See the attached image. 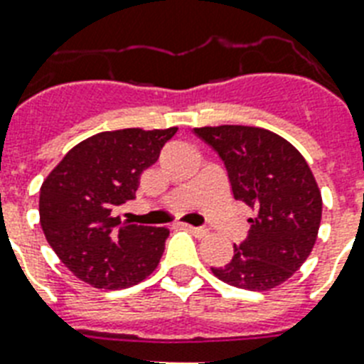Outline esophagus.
Masks as SVG:
<instances>
[{"label":"esophagus","mask_w":364,"mask_h":364,"mask_svg":"<svg viewBox=\"0 0 364 364\" xmlns=\"http://www.w3.org/2000/svg\"><path fill=\"white\" fill-rule=\"evenodd\" d=\"M183 228H187L188 232L194 234L196 238H204L205 234H208V228H202V227H193V225H183Z\"/></svg>","instance_id":"1"}]
</instances>
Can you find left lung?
Masks as SVG:
<instances>
[{"mask_svg":"<svg viewBox=\"0 0 364 364\" xmlns=\"http://www.w3.org/2000/svg\"><path fill=\"white\" fill-rule=\"evenodd\" d=\"M194 134L225 162L234 198L255 211L230 262L211 272L247 291L282 285L310 257L321 225V193L310 166L287 139L264 128L204 126Z\"/></svg>","mask_w":364,"mask_h":364,"instance_id":"8db88e82","label":"left lung"}]
</instances>
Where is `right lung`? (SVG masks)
Returning a JSON list of instances; mask_svg holds the SVG:
<instances>
[{"mask_svg": "<svg viewBox=\"0 0 364 364\" xmlns=\"http://www.w3.org/2000/svg\"><path fill=\"white\" fill-rule=\"evenodd\" d=\"M177 128L100 132L71 149L43 181L39 221L48 245L81 282L126 289L159 266L170 230L121 223L117 205L136 198L139 176Z\"/></svg>", "mask_w": 364, "mask_h": 364, "instance_id": "obj_1", "label": "right lung"}]
</instances>
